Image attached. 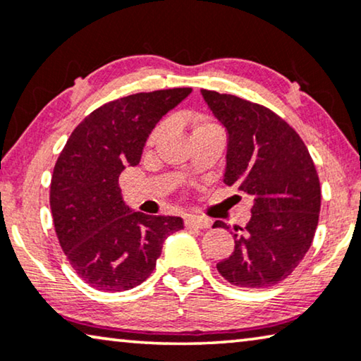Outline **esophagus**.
<instances>
[{
	"label": "esophagus",
	"mask_w": 361,
	"mask_h": 361,
	"mask_svg": "<svg viewBox=\"0 0 361 361\" xmlns=\"http://www.w3.org/2000/svg\"><path fill=\"white\" fill-rule=\"evenodd\" d=\"M211 226L209 219L206 217H200V216H188L185 219V227L186 229H196V231H202L207 229Z\"/></svg>",
	"instance_id": "34e87169"
}]
</instances>
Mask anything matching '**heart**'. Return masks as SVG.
Wrapping results in <instances>:
<instances>
[{"instance_id":"heart-1","label":"heart","mask_w":361,"mask_h":361,"mask_svg":"<svg viewBox=\"0 0 361 361\" xmlns=\"http://www.w3.org/2000/svg\"><path fill=\"white\" fill-rule=\"evenodd\" d=\"M211 126H214V124H211V123H206V121H204V123H200V124H197V126H196V129H202V128H211ZM196 129H195V130H196ZM164 132H165V123H161V124L157 126V128H155L154 130H152V134H150V137H149V144H150V145L154 144V142H155L157 139H159V137H160L161 134H164Z\"/></svg>"}]
</instances>
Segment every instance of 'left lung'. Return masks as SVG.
I'll return each mask as SVG.
<instances>
[{
	"label": "left lung",
	"mask_w": 361,
	"mask_h": 361,
	"mask_svg": "<svg viewBox=\"0 0 361 361\" xmlns=\"http://www.w3.org/2000/svg\"><path fill=\"white\" fill-rule=\"evenodd\" d=\"M227 130L224 183L252 195V217L233 227V252L217 271L233 286L260 289L291 275L311 247L321 183L298 132L265 106L201 90ZM212 227L229 229L222 221Z\"/></svg>",
	"instance_id": "obj_1"
}]
</instances>
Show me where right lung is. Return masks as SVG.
<instances>
[{"mask_svg":"<svg viewBox=\"0 0 361 361\" xmlns=\"http://www.w3.org/2000/svg\"><path fill=\"white\" fill-rule=\"evenodd\" d=\"M190 93L159 90L103 104L75 128L55 164L50 209L60 247L81 280L99 291L144 283L165 238L183 229L181 217L126 206L119 175L139 165L157 123Z\"/></svg>","mask_w":361,"mask_h":361,"instance_id":"add662e5","label":"right lung"}]
</instances>
